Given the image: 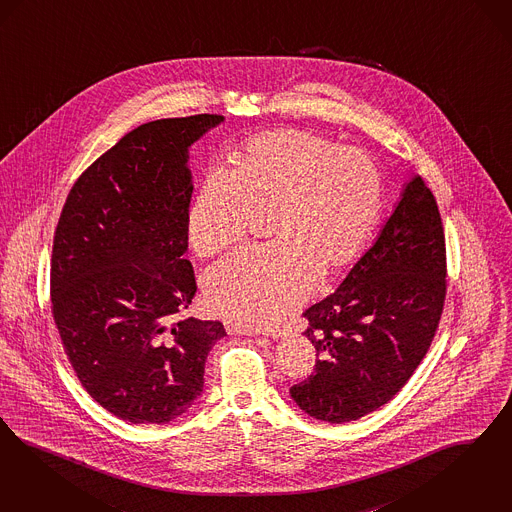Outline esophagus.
Returning a JSON list of instances; mask_svg holds the SVG:
<instances>
[{
  "label": "esophagus",
  "mask_w": 512,
  "mask_h": 512,
  "mask_svg": "<svg viewBox=\"0 0 512 512\" xmlns=\"http://www.w3.org/2000/svg\"><path fill=\"white\" fill-rule=\"evenodd\" d=\"M226 330H228V334H241V336H254V334H258L256 330H252L248 326H241V324L231 321L226 322Z\"/></svg>",
  "instance_id": "1"
}]
</instances>
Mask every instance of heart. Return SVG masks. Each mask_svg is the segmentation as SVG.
<instances>
[{
    "label": "heart",
    "mask_w": 512,
    "mask_h": 512,
    "mask_svg": "<svg viewBox=\"0 0 512 512\" xmlns=\"http://www.w3.org/2000/svg\"><path fill=\"white\" fill-rule=\"evenodd\" d=\"M231 171L201 180L186 218L193 254L237 247L265 214L273 243L237 252L205 277L212 313L250 328H273L317 283L359 258L378 222L383 180L376 161L303 129H273L231 153Z\"/></svg>",
    "instance_id": "obj_1"
}]
</instances>
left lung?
Here are the masks:
<instances>
[{"instance_id": "left-lung-1", "label": "left lung", "mask_w": 512, "mask_h": 512, "mask_svg": "<svg viewBox=\"0 0 512 512\" xmlns=\"http://www.w3.org/2000/svg\"><path fill=\"white\" fill-rule=\"evenodd\" d=\"M446 300V239L435 195L416 176L340 288L311 305L315 372L290 395L305 414L355 421L387 404L427 355Z\"/></svg>"}]
</instances>
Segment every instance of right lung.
Here are the masks:
<instances>
[{
    "label": "right lung",
    "mask_w": 512,
    "mask_h": 512,
    "mask_svg": "<svg viewBox=\"0 0 512 512\" xmlns=\"http://www.w3.org/2000/svg\"><path fill=\"white\" fill-rule=\"evenodd\" d=\"M224 117L157 119L76 180L51 258V311L85 391L131 423H169L201 397L220 321L178 319L195 292L188 148Z\"/></svg>",
    "instance_id": "add662e5"
}]
</instances>
